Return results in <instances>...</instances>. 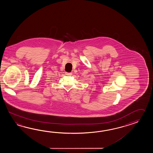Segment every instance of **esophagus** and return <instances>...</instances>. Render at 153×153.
<instances>
[{"label": "esophagus", "mask_w": 153, "mask_h": 153, "mask_svg": "<svg viewBox=\"0 0 153 153\" xmlns=\"http://www.w3.org/2000/svg\"><path fill=\"white\" fill-rule=\"evenodd\" d=\"M65 74L67 75H72V73H68V72H65Z\"/></svg>", "instance_id": "esophagus-1"}]
</instances>
